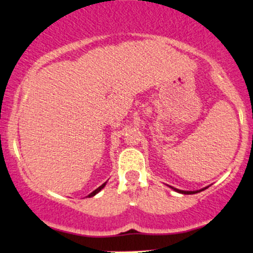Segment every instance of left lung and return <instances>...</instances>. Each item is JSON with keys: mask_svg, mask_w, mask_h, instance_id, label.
I'll return each mask as SVG.
<instances>
[{"mask_svg": "<svg viewBox=\"0 0 253 253\" xmlns=\"http://www.w3.org/2000/svg\"><path fill=\"white\" fill-rule=\"evenodd\" d=\"M171 189H174L175 191H177V193H182V194H188V195H191V194H196V193H200V191L202 190H196V191H183V190H180V189H176V188L171 187Z\"/></svg>", "mask_w": 253, "mask_h": 253, "instance_id": "1", "label": "left lung"}]
</instances>
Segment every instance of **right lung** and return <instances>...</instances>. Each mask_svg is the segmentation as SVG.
Instances as JSON below:
<instances>
[{
    "label": "right lung",
    "instance_id": "obj_1",
    "mask_svg": "<svg viewBox=\"0 0 253 253\" xmlns=\"http://www.w3.org/2000/svg\"><path fill=\"white\" fill-rule=\"evenodd\" d=\"M105 184H106V182H105V183H104V184H101V185H100V187H99V188H97V189H95L94 191H92V193L88 195V197H92V196H94V195H95V194H98V193H99V191H100V190H101V189H103V188L105 187Z\"/></svg>",
    "mask_w": 253,
    "mask_h": 253
}]
</instances>
